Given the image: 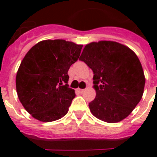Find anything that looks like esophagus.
<instances>
[{"mask_svg": "<svg viewBox=\"0 0 157 157\" xmlns=\"http://www.w3.org/2000/svg\"><path fill=\"white\" fill-rule=\"evenodd\" d=\"M76 92H79V93H83V92H85V90H84V89H80V88H77V89H76Z\"/></svg>", "mask_w": 157, "mask_h": 157, "instance_id": "34e87169", "label": "esophagus"}]
</instances>
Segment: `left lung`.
<instances>
[{"label":"left lung","instance_id":"left-lung-1","mask_svg":"<svg viewBox=\"0 0 157 157\" xmlns=\"http://www.w3.org/2000/svg\"><path fill=\"white\" fill-rule=\"evenodd\" d=\"M80 60L94 74L97 94L89 103L92 114L108 123L129 115L141 99L145 83L137 55L117 42L100 41L86 45Z\"/></svg>","mask_w":157,"mask_h":157}]
</instances>
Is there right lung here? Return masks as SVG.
I'll use <instances>...</instances> for the list:
<instances>
[{"label":"right lung","mask_w":157,"mask_h":157,"mask_svg":"<svg viewBox=\"0 0 157 157\" xmlns=\"http://www.w3.org/2000/svg\"><path fill=\"white\" fill-rule=\"evenodd\" d=\"M82 45L63 39L44 40L30 48L16 77L20 102L36 119L52 122L65 116L75 97L68 85V71Z\"/></svg>","instance_id":"right-lung-1"}]
</instances>
